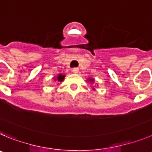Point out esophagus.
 Instances as JSON below:
<instances>
[{
	"mask_svg": "<svg viewBox=\"0 0 152 152\" xmlns=\"http://www.w3.org/2000/svg\"><path fill=\"white\" fill-rule=\"evenodd\" d=\"M72 72H73V73H77L78 72H79V69H78L77 67L73 68V69H72Z\"/></svg>",
	"mask_w": 152,
	"mask_h": 152,
	"instance_id": "34e87169",
	"label": "esophagus"
}]
</instances>
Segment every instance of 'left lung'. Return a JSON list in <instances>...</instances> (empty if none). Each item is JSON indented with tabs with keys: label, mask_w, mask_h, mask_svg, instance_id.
I'll return each mask as SVG.
<instances>
[{
	"label": "left lung",
	"mask_w": 152,
	"mask_h": 152,
	"mask_svg": "<svg viewBox=\"0 0 152 152\" xmlns=\"http://www.w3.org/2000/svg\"><path fill=\"white\" fill-rule=\"evenodd\" d=\"M88 81H91V82H94V79H88Z\"/></svg>",
	"instance_id": "obj_1"
}]
</instances>
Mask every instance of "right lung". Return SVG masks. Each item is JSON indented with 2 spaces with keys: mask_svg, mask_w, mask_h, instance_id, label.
Here are the masks:
<instances>
[{
  "mask_svg": "<svg viewBox=\"0 0 152 152\" xmlns=\"http://www.w3.org/2000/svg\"><path fill=\"white\" fill-rule=\"evenodd\" d=\"M64 77H65V76H64V75L59 74L58 76H57V79H55V80H57V81H59V82H62L63 80L64 79Z\"/></svg>",
  "mask_w": 152,
  "mask_h": 152,
  "instance_id": "obj_1",
  "label": "right lung"
}]
</instances>
